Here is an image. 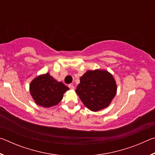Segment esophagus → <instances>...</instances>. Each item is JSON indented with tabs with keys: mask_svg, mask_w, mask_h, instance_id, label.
<instances>
[{
	"mask_svg": "<svg viewBox=\"0 0 155 155\" xmlns=\"http://www.w3.org/2000/svg\"><path fill=\"white\" fill-rule=\"evenodd\" d=\"M68 87H70V89H71V90H74V85H71V84H70V85H68Z\"/></svg>",
	"mask_w": 155,
	"mask_h": 155,
	"instance_id": "esophagus-1",
	"label": "esophagus"
}]
</instances>
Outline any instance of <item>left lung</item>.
Returning a JSON list of instances; mask_svg holds the SVG:
<instances>
[{"label": "left lung", "instance_id": "8db88e82", "mask_svg": "<svg viewBox=\"0 0 155 155\" xmlns=\"http://www.w3.org/2000/svg\"><path fill=\"white\" fill-rule=\"evenodd\" d=\"M117 91L113 75L107 70H88L80 78L76 93L87 108L98 111L108 107Z\"/></svg>", "mask_w": 155, "mask_h": 155}]
</instances>
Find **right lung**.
Segmentation results:
<instances>
[{"label": "right lung", "instance_id": "1", "mask_svg": "<svg viewBox=\"0 0 155 155\" xmlns=\"http://www.w3.org/2000/svg\"><path fill=\"white\" fill-rule=\"evenodd\" d=\"M30 94L35 103L43 107L57 105L64 94L69 90L61 82H58L49 73L35 77L30 83Z\"/></svg>", "mask_w": 155, "mask_h": 155}]
</instances>
